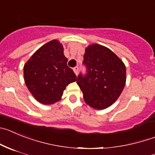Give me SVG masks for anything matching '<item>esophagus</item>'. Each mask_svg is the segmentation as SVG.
Segmentation results:
<instances>
[{
    "instance_id": "obj_1",
    "label": "esophagus",
    "mask_w": 155,
    "mask_h": 155,
    "mask_svg": "<svg viewBox=\"0 0 155 155\" xmlns=\"http://www.w3.org/2000/svg\"><path fill=\"white\" fill-rule=\"evenodd\" d=\"M74 72L75 73V74L78 75V67H75V68H74Z\"/></svg>"
}]
</instances>
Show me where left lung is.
Masks as SVG:
<instances>
[{
    "label": "left lung",
    "mask_w": 155,
    "mask_h": 155,
    "mask_svg": "<svg viewBox=\"0 0 155 155\" xmlns=\"http://www.w3.org/2000/svg\"><path fill=\"white\" fill-rule=\"evenodd\" d=\"M83 64L86 74H79L77 84L84 101L97 110L105 109L116 101L126 81V68L110 49L92 45L85 50Z\"/></svg>",
    "instance_id": "obj_1"
}]
</instances>
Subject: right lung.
<instances>
[{
  "label": "right lung",
  "mask_w": 155,
  "mask_h": 155,
  "mask_svg": "<svg viewBox=\"0 0 155 155\" xmlns=\"http://www.w3.org/2000/svg\"><path fill=\"white\" fill-rule=\"evenodd\" d=\"M67 62L63 46L53 40L39 48L25 64L26 86L40 103L51 104L60 101L65 87L77 80Z\"/></svg>",
  "instance_id": "right-lung-1"
}]
</instances>
